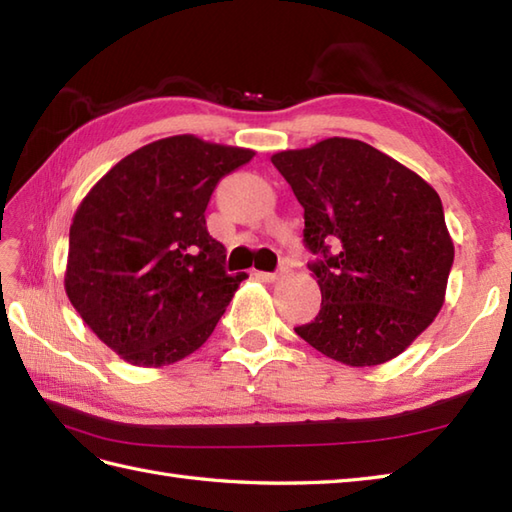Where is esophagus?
<instances>
[{
    "label": "esophagus",
    "instance_id": "34e87169",
    "mask_svg": "<svg viewBox=\"0 0 512 512\" xmlns=\"http://www.w3.org/2000/svg\"><path fill=\"white\" fill-rule=\"evenodd\" d=\"M259 277H262L264 281H275V279H279V275L281 273H257Z\"/></svg>",
    "mask_w": 512,
    "mask_h": 512
}]
</instances>
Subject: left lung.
<instances>
[{"label":"left lung","mask_w":512,"mask_h":512,"mask_svg":"<svg viewBox=\"0 0 512 512\" xmlns=\"http://www.w3.org/2000/svg\"><path fill=\"white\" fill-rule=\"evenodd\" d=\"M273 165L303 206L321 310L295 332L343 365L402 354L444 303L453 239L440 195L363 140L325 138Z\"/></svg>","instance_id":"obj_1"}]
</instances>
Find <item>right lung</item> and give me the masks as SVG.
Listing matches in <instances>:
<instances>
[{
    "mask_svg": "<svg viewBox=\"0 0 512 512\" xmlns=\"http://www.w3.org/2000/svg\"><path fill=\"white\" fill-rule=\"evenodd\" d=\"M255 156L182 134L125 156L94 184L70 226L65 292L127 363L162 367L209 339L246 273L224 270L206 204Z\"/></svg>",
    "mask_w": 512,
    "mask_h": 512,
    "instance_id": "obj_1",
    "label": "right lung"
}]
</instances>
